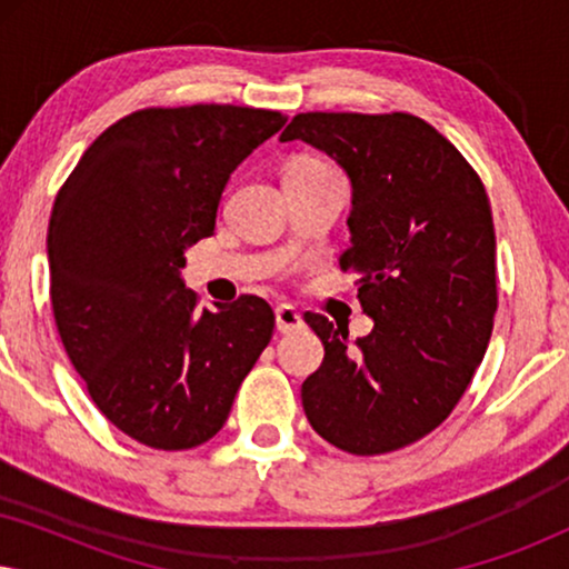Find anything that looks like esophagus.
I'll use <instances>...</instances> for the list:
<instances>
[{"instance_id": "1", "label": "esophagus", "mask_w": 569, "mask_h": 569, "mask_svg": "<svg viewBox=\"0 0 569 569\" xmlns=\"http://www.w3.org/2000/svg\"><path fill=\"white\" fill-rule=\"evenodd\" d=\"M274 321L279 333H292L302 329V316L292 306H279L274 310Z\"/></svg>"}]
</instances>
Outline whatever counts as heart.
<instances>
[{
  "label": "heart",
  "instance_id": "1",
  "mask_svg": "<svg viewBox=\"0 0 569 569\" xmlns=\"http://www.w3.org/2000/svg\"><path fill=\"white\" fill-rule=\"evenodd\" d=\"M306 162H308V160H298V162H292V166H306Z\"/></svg>",
  "mask_w": 569,
  "mask_h": 569
}]
</instances>
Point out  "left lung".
<instances>
[{
  "label": "left lung",
  "instance_id": "left-lung-1",
  "mask_svg": "<svg viewBox=\"0 0 569 569\" xmlns=\"http://www.w3.org/2000/svg\"><path fill=\"white\" fill-rule=\"evenodd\" d=\"M329 154L352 183L341 269L360 274L368 337L306 313L323 362L302 383L313 430L378 456L425 438L461 399L492 337L495 224L463 154L409 113H300L279 142Z\"/></svg>",
  "mask_w": 569,
  "mask_h": 569
}]
</instances>
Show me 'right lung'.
<instances>
[{
	"mask_svg": "<svg viewBox=\"0 0 569 569\" xmlns=\"http://www.w3.org/2000/svg\"><path fill=\"white\" fill-rule=\"evenodd\" d=\"M284 123L263 108H147L108 127L61 186L46 240L59 337L96 407L142 446L214 438L269 345L267 300L197 310L181 269L214 232L232 170Z\"/></svg>",
	"mask_w": 569,
	"mask_h": 569,
	"instance_id": "obj_1",
	"label": "right lung"
}]
</instances>
